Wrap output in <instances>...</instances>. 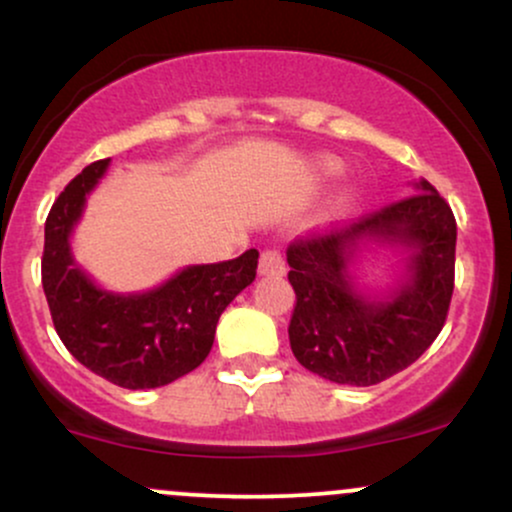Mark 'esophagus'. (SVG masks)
Instances as JSON below:
<instances>
[{"label":"esophagus","mask_w":512,"mask_h":512,"mask_svg":"<svg viewBox=\"0 0 512 512\" xmlns=\"http://www.w3.org/2000/svg\"><path fill=\"white\" fill-rule=\"evenodd\" d=\"M257 274L260 276H284L286 274V264L284 257L279 252L267 250L260 255V264H257Z\"/></svg>","instance_id":"1"}]
</instances>
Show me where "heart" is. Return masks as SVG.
<instances>
[{
	"mask_svg": "<svg viewBox=\"0 0 512 512\" xmlns=\"http://www.w3.org/2000/svg\"><path fill=\"white\" fill-rule=\"evenodd\" d=\"M342 161L334 156H317L310 161V175L317 180H327V178H334V175L342 173ZM354 207V192L349 190V187H344V190L334 192L330 197V202L322 207L320 214H317L315 219V226H332V223H337L342 216H346Z\"/></svg>",
	"mask_w": 512,
	"mask_h": 512,
	"instance_id": "b5f03b06",
	"label": "heart"
}]
</instances>
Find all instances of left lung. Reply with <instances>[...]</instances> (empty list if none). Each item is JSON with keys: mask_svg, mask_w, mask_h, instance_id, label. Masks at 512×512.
Returning <instances> with one entry per match:
<instances>
[{"mask_svg": "<svg viewBox=\"0 0 512 512\" xmlns=\"http://www.w3.org/2000/svg\"><path fill=\"white\" fill-rule=\"evenodd\" d=\"M416 195L368 219L289 245L296 308L291 351L303 368L339 385L383 383L416 361L443 330L455 284L457 223L428 180ZM392 249L400 272L390 287L366 290L357 264Z\"/></svg>", "mask_w": 512, "mask_h": 512, "instance_id": "8db88e82", "label": "left lung"}]
</instances>
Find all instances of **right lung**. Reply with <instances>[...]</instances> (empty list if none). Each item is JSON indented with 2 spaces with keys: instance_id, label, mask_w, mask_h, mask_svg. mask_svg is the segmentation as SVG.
Instances as JSON below:
<instances>
[{
  "instance_id": "1",
  "label": "right lung",
  "mask_w": 512,
  "mask_h": 512,
  "mask_svg": "<svg viewBox=\"0 0 512 512\" xmlns=\"http://www.w3.org/2000/svg\"><path fill=\"white\" fill-rule=\"evenodd\" d=\"M110 158L91 163L64 187L45 221L43 291L52 322L81 366L127 390L163 387L209 356L216 322L255 281V248L236 260L187 264L149 291L103 289L76 262L74 228L86 199L108 173Z\"/></svg>"
}]
</instances>
